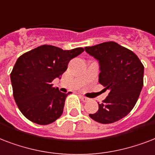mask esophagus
I'll use <instances>...</instances> for the list:
<instances>
[{
  "instance_id": "obj_1",
  "label": "esophagus",
  "mask_w": 155,
  "mask_h": 155,
  "mask_svg": "<svg viewBox=\"0 0 155 155\" xmlns=\"http://www.w3.org/2000/svg\"><path fill=\"white\" fill-rule=\"evenodd\" d=\"M79 97H80V99H81L83 102H88L89 101V99H88V98H86V97L82 96V95H80Z\"/></svg>"
}]
</instances>
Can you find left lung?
<instances>
[{"label": "left lung", "instance_id": "left-lung-1", "mask_svg": "<svg viewBox=\"0 0 155 155\" xmlns=\"http://www.w3.org/2000/svg\"><path fill=\"white\" fill-rule=\"evenodd\" d=\"M85 51L99 61V81L109 94L99 110L89 116L101 124L126 116L135 106L143 86L144 66L136 54L115 42H105Z\"/></svg>", "mask_w": 155, "mask_h": 155}]
</instances>
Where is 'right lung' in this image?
I'll return each instance as SVG.
<instances>
[{"label":"right lung","mask_w":155,"mask_h":155,"mask_svg":"<svg viewBox=\"0 0 155 155\" xmlns=\"http://www.w3.org/2000/svg\"><path fill=\"white\" fill-rule=\"evenodd\" d=\"M84 51L82 48L63 50L42 45L21 55L10 74L14 100L29 120L45 125L63 113L68 94L52 86L51 81L64 74L71 59Z\"/></svg>","instance_id":"1"}]
</instances>
